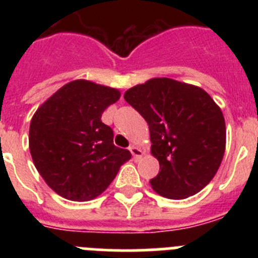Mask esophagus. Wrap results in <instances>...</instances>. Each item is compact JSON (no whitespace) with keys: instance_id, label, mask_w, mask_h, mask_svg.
<instances>
[{"instance_id":"esophagus-1","label":"esophagus","mask_w":258,"mask_h":258,"mask_svg":"<svg viewBox=\"0 0 258 258\" xmlns=\"http://www.w3.org/2000/svg\"><path fill=\"white\" fill-rule=\"evenodd\" d=\"M129 150H131L132 155H133V157L136 159V160H138L140 157H142V155H143L142 150L138 149V147H136V146H131V147H129Z\"/></svg>"}]
</instances>
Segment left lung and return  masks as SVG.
Listing matches in <instances>:
<instances>
[{
	"label": "left lung",
	"mask_w": 258,
	"mask_h": 258,
	"mask_svg": "<svg viewBox=\"0 0 258 258\" xmlns=\"http://www.w3.org/2000/svg\"><path fill=\"white\" fill-rule=\"evenodd\" d=\"M125 101L150 127L160 172L150 181L159 195L184 199L212 181L226 147L220 107L199 86L156 77L126 90Z\"/></svg>",
	"instance_id": "obj_1"
}]
</instances>
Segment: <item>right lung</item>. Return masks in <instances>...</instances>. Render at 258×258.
Segmentation results:
<instances>
[{
	"label": "right lung",
	"mask_w": 258,
	"mask_h": 258,
	"mask_svg": "<svg viewBox=\"0 0 258 258\" xmlns=\"http://www.w3.org/2000/svg\"><path fill=\"white\" fill-rule=\"evenodd\" d=\"M120 98L113 88L88 80L61 86L31 120L29 150L36 169L64 199L88 202L101 195L132 157L113 145V132L101 120Z\"/></svg>",
	"instance_id": "right-lung-1"
}]
</instances>
